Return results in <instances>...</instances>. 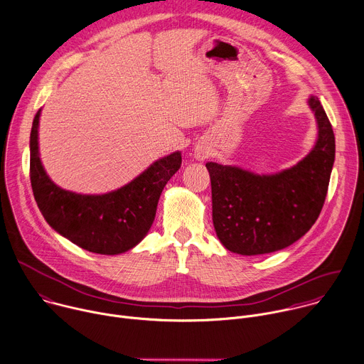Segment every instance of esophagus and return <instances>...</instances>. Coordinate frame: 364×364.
<instances>
[{"mask_svg": "<svg viewBox=\"0 0 364 364\" xmlns=\"http://www.w3.org/2000/svg\"><path fill=\"white\" fill-rule=\"evenodd\" d=\"M194 157H196L197 160H204V159H207V157H208V150L205 149V146H197V147L194 149Z\"/></svg>", "mask_w": 364, "mask_h": 364, "instance_id": "esophagus-1", "label": "esophagus"}]
</instances>
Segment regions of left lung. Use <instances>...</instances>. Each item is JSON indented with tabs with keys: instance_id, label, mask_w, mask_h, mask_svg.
<instances>
[{
	"instance_id": "8db88e82",
	"label": "left lung",
	"mask_w": 364,
	"mask_h": 364,
	"mask_svg": "<svg viewBox=\"0 0 364 364\" xmlns=\"http://www.w3.org/2000/svg\"><path fill=\"white\" fill-rule=\"evenodd\" d=\"M309 105L317 121L313 150L291 168L259 176L234 166L207 163L213 224L221 245L241 256L289 247L316 223L328 188L336 143L327 114L316 95Z\"/></svg>"
}]
</instances>
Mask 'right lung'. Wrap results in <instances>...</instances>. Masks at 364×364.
<instances>
[{
	"label": "right lung",
	"mask_w": 364,
	"mask_h": 364,
	"mask_svg": "<svg viewBox=\"0 0 364 364\" xmlns=\"http://www.w3.org/2000/svg\"><path fill=\"white\" fill-rule=\"evenodd\" d=\"M37 111L30 136V178L34 198L46 221L78 247L114 256L136 247L147 235L167 181L181 166L176 151L154 161L132 183L101 196L77 194L55 186L38 154Z\"/></svg>",
	"instance_id": "add662e5"
}]
</instances>
